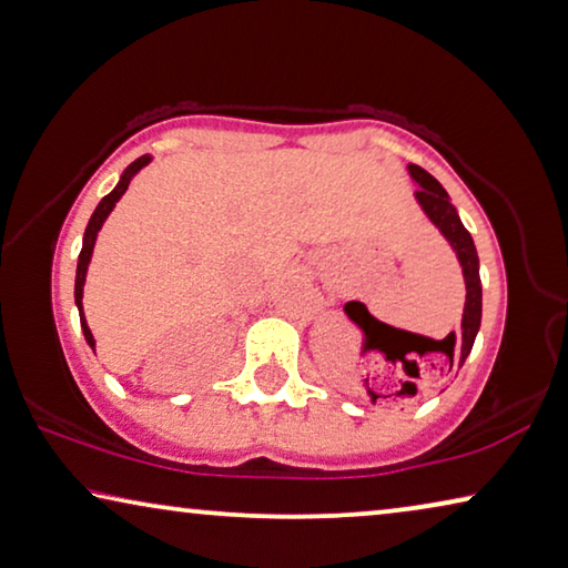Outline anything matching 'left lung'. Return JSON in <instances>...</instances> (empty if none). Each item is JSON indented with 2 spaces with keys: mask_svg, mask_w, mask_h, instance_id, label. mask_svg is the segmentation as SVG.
I'll return each mask as SVG.
<instances>
[{
  "mask_svg": "<svg viewBox=\"0 0 568 568\" xmlns=\"http://www.w3.org/2000/svg\"><path fill=\"white\" fill-rule=\"evenodd\" d=\"M407 171L409 176H413V182L417 184V192H415L417 204H420L427 220H430V223L440 230V235L450 243V248H454L458 264H462V271H464L466 304H464V317H462V335L456 338V335L450 333L448 338L438 341L443 353L448 356L450 368H462L464 361L468 358V353L474 348L476 333H479V325H481L479 256H476L471 233L464 227L456 207L450 204L448 192L438 184V179H433L425 169L415 166V163H409Z\"/></svg>",
  "mask_w": 568,
  "mask_h": 568,
  "instance_id": "left-lung-1",
  "label": "left lung"
}]
</instances>
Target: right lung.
<instances>
[{
    "instance_id": "add662e5",
    "label": "right lung",
    "mask_w": 568,
    "mask_h": 568,
    "mask_svg": "<svg viewBox=\"0 0 568 568\" xmlns=\"http://www.w3.org/2000/svg\"><path fill=\"white\" fill-rule=\"evenodd\" d=\"M148 163H151V155H141V159H135L133 163H130V166H128L125 171H122V176H120L118 186H114L112 192L106 194L100 204H97L94 215H92V220H89V225H87V230H84V245H81V253H79L77 286H73V300H77V307H79L81 331H84V338H87V343H89V345H92V351H94V345H97V343H94V335H92V331H89V325H87V317H84V304H81V300H84L87 268H89V261H92V251H94V243H97V233H100V230H102L104 220L110 217V212L114 210V204L120 202V196L128 192V186H130V182H133V176H135L138 171H141L143 166H148Z\"/></svg>"
}]
</instances>
